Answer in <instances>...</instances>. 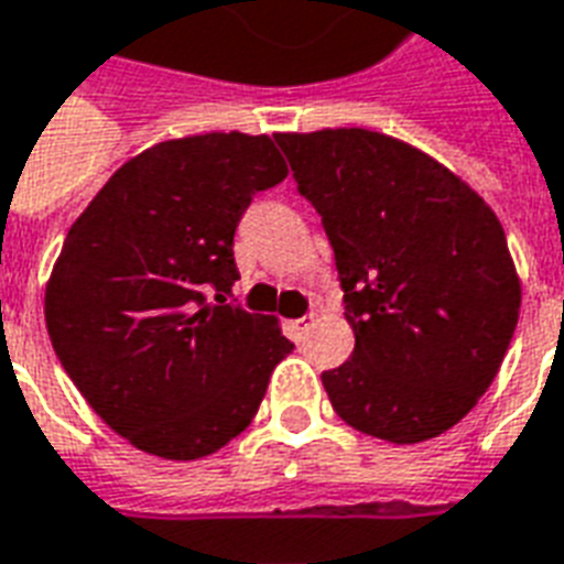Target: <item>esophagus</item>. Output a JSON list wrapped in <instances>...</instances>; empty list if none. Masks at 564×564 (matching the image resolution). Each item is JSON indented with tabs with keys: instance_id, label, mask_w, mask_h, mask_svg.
<instances>
[{
	"instance_id": "obj_1",
	"label": "esophagus",
	"mask_w": 564,
	"mask_h": 564,
	"mask_svg": "<svg viewBox=\"0 0 564 564\" xmlns=\"http://www.w3.org/2000/svg\"><path fill=\"white\" fill-rule=\"evenodd\" d=\"M311 325H314V314L302 316V319H293V323H290V332H293L295 340H302L304 332H307V328H311Z\"/></svg>"
}]
</instances>
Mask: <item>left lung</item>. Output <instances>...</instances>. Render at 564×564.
<instances>
[{"label":"left lung","instance_id":"8db88e82","mask_svg":"<svg viewBox=\"0 0 564 564\" xmlns=\"http://www.w3.org/2000/svg\"><path fill=\"white\" fill-rule=\"evenodd\" d=\"M335 248L356 349L325 370L340 419L412 445L452 431L502 367L520 316L496 212L415 145L367 128L274 133Z\"/></svg>","mask_w":564,"mask_h":564}]
</instances>
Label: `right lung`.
Listing matches in <instances>:
<instances>
[{
    "mask_svg": "<svg viewBox=\"0 0 564 564\" xmlns=\"http://www.w3.org/2000/svg\"><path fill=\"white\" fill-rule=\"evenodd\" d=\"M286 173L265 133L164 140L119 166L70 224L44 293L47 335L86 403L133 448L215 454L253 421L293 352L274 316L227 304L236 227Z\"/></svg>",
    "mask_w": 564,
    "mask_h": 564,
    "instance_id": "1",
    "label": "right lung"
}]
</instances>
